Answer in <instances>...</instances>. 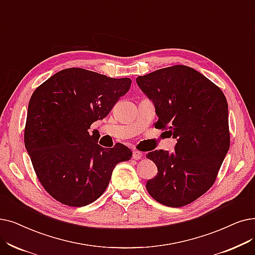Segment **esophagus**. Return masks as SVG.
I'll list each match as a JSON object with an SVG mask.
<instances>
[{"mask_svg":"<svg viewBox=\"0 0 255 255\" xmlns=\"http://www.w3.org/2000/svg\"><path fill=\"white\" fill-rule=\"evenodd\" d=\"M141 157H142V154H141V152H139V151L134 150L133 153H132V158L135 159V160H138V159H140Z\"/></svg>","mask_w":255,"mask_h":255,"instance_id":"1","label":"esophagus"}]
</instances>
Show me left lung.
<instances>
[{
	"instance_id": "left-lung-1",
	"label": "left lung",
	"mask_w": 255,
	"mask_h": 255,
	"mask_svg": "<svg viewBox=\"0 0 255 255\" xmlns=\"http://www.w3.org/2000/svg\"><path fill=\"white\" fill-rule=\"evenodd\" d=\"M136 83L153 102L158 121L177 139L175 151L155 150L146 155L157 167L147 181L157 202L181 207L206 193L230 145L228 105L222 91L204 75L186 65H174L145 76Z\"/></svg>"
}]
</instances>
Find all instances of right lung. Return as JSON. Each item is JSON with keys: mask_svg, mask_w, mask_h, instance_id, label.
<instances>
[{"mask_svg": "<svg viewBox=\"0 0 255 255\" xmlns=\"http://www.w3.org/2000/svg\"><path fill=\"white\" fill-rule=\"evenodd\" d=\"M131 79L110 78L79 68L51 76L32 94L25 127V147L38 180L57 201L85 206L106 190L119 162L132 151L123 143L105 149L91 125L103 120Z\"/></svg>", "mask_w": 255, "mask_h": 255, "instance_id": "add662e5", "label": "right lung"}]
</instances>
